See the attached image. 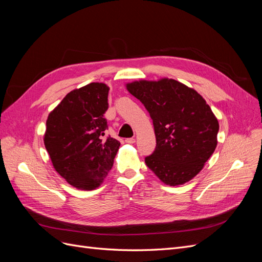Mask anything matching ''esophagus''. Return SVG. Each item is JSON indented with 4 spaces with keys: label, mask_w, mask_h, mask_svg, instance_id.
<instances>
[{
    "label": "esophagus",
    "mask_w": 262,
    "mask_h": 262,
    "mask_svg": "<svg viewBox=\"0 0 262 262\" xmlns=\"http://www.w3.org/2000/svg\"><path fill=\"white\" fill-rule=\"evenodd\" d=\"M125 142H126V143H129V144H133L134 142H136V139H134V138H129V139H125Z\"/></svg>",
    "instance_id": "esophagus-1"
}]
</instances>
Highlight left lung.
I'll use <instances>...</instances> for the list:
<instances>
[{
  "label": "left lung",
  "mask_w": 262,
  "mask_h": 262,
  "mask_svg": "<svg viewBox=\"0 0 262 262\" xmlns=\"http://www.w3.org/2000/svg\"><path fill=\"white\" fill-rule=\"evenodd\" d=\"M126 90L153 120L156 147L145 164L164 184L184 185L201 171L217 145L219 121L200 94L172 78L136 81Z\"/></svg>",
  "instance_id": "8db88e82"
}]
</instances>
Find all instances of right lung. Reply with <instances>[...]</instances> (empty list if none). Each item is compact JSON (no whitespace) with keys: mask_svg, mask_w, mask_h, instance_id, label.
<instances>
[{"mask_svg":"<svg viewBox=\"0 0 262 262\" xmlns=\"http://www.w3.org/2000/svg\"><path fill=\"white\" fill-rule=\"evenodd\" d=\"M109 87L91 83L70 92L49 114L45 146L54 169L71 186L93 190L114 165L120 142L105 137Z\"/></svg>","mask_w":262,"mask_h":262,"instance_id":"right-lung-1","label":"right lung"}]
</instances>
